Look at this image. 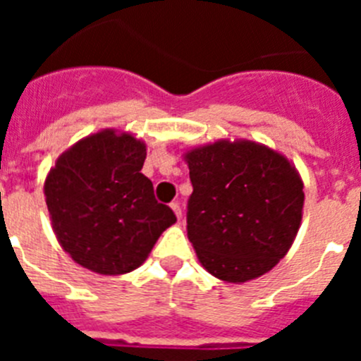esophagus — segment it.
I'll return each instance as SVG.
<instances>
[{
	"mask_svg": "<svg viewBox=\"0 0 361 361\" xmlns=\"http://www.w3.org/2000/svg\"><path fill=\"white\" fill-rule=\"evenodd\" d=\"M170 206H171V209H173L175 216H177L178 220L183 219V209H180V204H178V202H171Z\"/></svg>",
	"mask_w": 361,
	"mask_h": 361,
	"instance_id": "obj_1",
	"label": "esophagus"
}]
</instances>
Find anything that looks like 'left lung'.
<instances>
[{
	"mask_svg": "<svg viewBox=\"0 0 361 361\" xmlns=\"http://www.w3.org/2000/svg\"><path fill=\"white\" fill-rule=\"evenodd\" d=\"M193 193L188 238L199 262L224 282L266 275L295 242L304 183L282 153L255 141H222L184 153Z\"/></svg>",
	"mask_w": 361,
	"mask_h": 361,
	"instance_id": "1",
	"label": "left lung"
}]
</instances>
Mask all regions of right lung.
Returning <instances> with one entry per match:
<instances>
[{"mask_svg": "<svg viewBox=\"0 0 361 361\" xmlns=\"http://www.w3.org/2000/svg\"><path fill=\"white\" fill-rule=\"evenodd\" d=\"M146 145L128 132L82 137L44 178L57 242L73 262L99 275H124L148 258L164 229L177 222L141 173Z\"/></svg>", "mask_w": 361, "mask_h": 361, "instance_id": "obj_1", "label": "right lung"}]
</instances>
